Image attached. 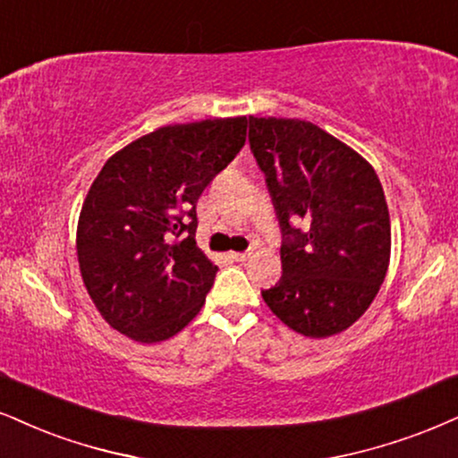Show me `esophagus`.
I'll return each instance as SVG.
<instances>
[{"instance_id": "obj_1", "label": "esophagus", "mask_w": 458, "mask_h": 458, "mask_svg": "<svg viewBox=\"0 0 458 458\" xmlns=\"http://www.w3.org/2000/svg\"><path fill=\"white\" fill-rule=\"evenodd\" d=\"M252 255V252L250 250H246V252H231V259H233V261H246V259L248 257H250Z\"/></svg>"}]
</instances>
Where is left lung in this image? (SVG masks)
<instances>
[{"label":"left lung","instance_id":"left-lung-1","mask_svg":"<svg viewBox=\"0 0 458 458\" xmlns=\"http://www.w3.org/2000/svg\"><path fill=\"white\" fill-rule=\"evenodd\" d=\"M248 125L284 238L282 278L261 295L289 329L314 340L337 335L367 312L391 263V216L376 169L310 121L248 116Z\"/></svg>","mask_w":458,"mask_h":458}]
</instances>
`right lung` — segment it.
Segmentation results:
<instances>
[{
	"label": "right lung",
	"instance_id": "obj_1",
	"mask_svg": "<svg viewBox=\"0 0 458 458\" xmlns=\"http://www.w3.org/2000/svg\"><path fill=\"white\" fill-rule=\"evenodd\" d=\"M244 142L246 116L206 118L146 133L101 167L78 216L76 255L112 329L157 344L199 314L218 267L195 242V206Z\"/></svg>",
	"mask_w": 458,
	"mask_h": 458
}]
</instances>
